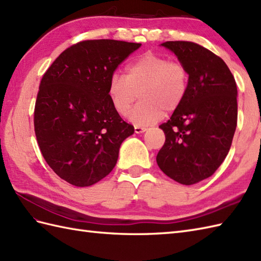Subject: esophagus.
<instances>
[{
	"instance_id": "obj_1",
	"label": "esophagus",
	"mask_w": 261,
	"mask_h": 261,
	"mask_svg": "<svg viewBox=\"0 0 261 261\" xmlns=\"http://www.w3.org/2000/svg\"><path fill=\"white\" fill-rule=\"evenodd\" d=\"M147 129L148 127H146V126H135V132L136 134H142V132H145V131H147Z\"/></svg>"
}]
</instances>
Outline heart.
<instances>
[{
  "label": "heart",
  "instance_id": "1",
  "mask_svg": "<svg viewBox=\"0 0 261 261\" xmlns=\"http://www.w3.org/2000/svg\"><path fill=\"white\" fill-rule=\"evenodd\" d=\"M190 88V73L184 64L151 51L134 60L125 76L111 75L108 95L115 112L126 115L140 95L142 101L131 111L129 118L137 125L157 122L164 112L178 110Z\"/></svg>",
  "mask_w": 261,
  "mask_h": 261
}]
</instances>
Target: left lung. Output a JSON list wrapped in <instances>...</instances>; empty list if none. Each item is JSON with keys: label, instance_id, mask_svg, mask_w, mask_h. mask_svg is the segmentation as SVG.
Returning <instances> with one entry per match:
<instances>
[{"label": "left lung", "instance_id": "8db88e82", "mask_svg": "<svg viewBox=\"0 0 261 261\" xmlns=\"http://www.w3.org/2000/svg\"><path fill=\"white\" fill-rule=\"evenodd\" d=\"M186 66L190 88L185 101L160 124L165 143L157 154L164 173L179 184L207 178L228 154L238 121L237 84L222 58L192 41H166Z\"/></svg>", "mask_w": 261, "mask_h": 261}]
</instances>
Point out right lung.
Wrapping results in <instances>:
<instances>
[{"mask_svg": "<svg viewBox=\"0 0 261 261\" xmlns=\"http://www.w3.org/2000/svg\"><path fill=\"white\" fill-rule=\"evenodd\" d=\"M140 46L111 39L77 42L43 74L33 113L37 142L49 167L69 184L91 186L108 176L121 143L135 132L111 104L108 83Z\"/></svg>", "mask_w": 261, "mask_h": 261, "instance_id": "add662e5", "label": "right lung"}]
</instances>
